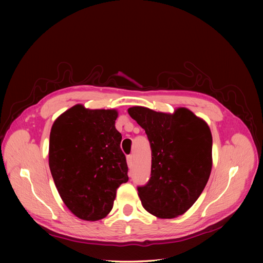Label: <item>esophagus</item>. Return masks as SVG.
Wrapping results in <instances>:
<instances>
[{
	"label": "esophagus",
	"instance_id": "esophagus-1",
	"mask_svg": "<svg viewBox=\"0 0 263 263\" xmlns=\"http://www.w3.org/2000/svg\"><path fill=\"white\" fill-rule=\"evenodd\" d=\"M132 161H133L132 156H128V157H127V163H128L129 166H131V165H132Z\"/></svg>",
	"mask_w": 263,
	"mask_h": 263
}]
</instances>
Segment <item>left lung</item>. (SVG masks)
<instances>
[{
	"instance_id": "left-lung-1",
	"label": "left lung",
	"mask_w": 263,
	"mask_h": 263,
	"mask_svg": "<svg viewBox=\"0 0 263 263\" xmlns=\"http://www.w3.org/2000/svg\"><path fill=\"white\" fill-rule=\"evenodd\" d=\"M145 130L151 148V174L137 186L144 208L160 218L186 212L202 193L212 168V135L202 119L180 107L175 114L143 106L128 109Z\"/></svg>"
}]
</instances>
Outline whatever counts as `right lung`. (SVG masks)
<instances>
[{"label": "right lung", "mask_w": 263, "mask_h": 263, "mask_svg": "<svg viewBox=\"0 0 263 263\" xmlns=\"http://www.w3.org/2000/svg\"><path fill=\"white\" fill-rule=\"evenodd\" d=\"M115 109H88L77 104L54 121L49 166L60 195L76 216L105 217L116 191L129 180Z\"/></svg>", "instance_id": "1"}]
</instances>
